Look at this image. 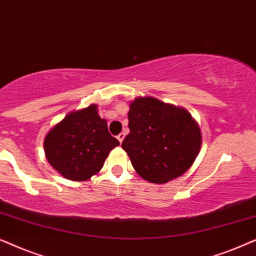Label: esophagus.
I'll return each instance as SVG.
<instances>
[{"instance_id": "obj_1", "label": "esophagus", "mask_w": 256, "mask_h": 256, "mask_svg": "<svg viewBox=\"0 0 256 256\" xmlns=\"http://www.w3.org/2000/svg\"><path fill=\"white\" fill-rule=\"evenodd\" d=\"M124 132H120V134L118 135V140L120 142H122V141H124Z\"/></svg>"}]
</instances>
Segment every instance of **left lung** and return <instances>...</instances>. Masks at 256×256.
Instances as JSON below:
<instances>
[{"label": "left lung", "instance_id": "obj_1", "mask_svg": "<svg viewBox=\"0 0 256 256\" xmlns=\"http://www.w3.org/2000/svg\"><path fill=\"white\" fill-rule=\"evenodd\" d=\"M129 108L130 132L122 148L136 172L156 184L182 176L202 144L200 129L190 113L154 98H138Z\"/></svg>", "mask_w": 256, "mask_h": 256}]
</instances>
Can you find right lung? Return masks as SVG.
<instances>
[{
	"mask_svg": "<svg viewBox=\"0 0 256 256\" xmlns=\"http://www.w3.org/2000/svg\"><path fill=\"white\" fill-rule=\"evenodd\" d=\"M96 104L72 112L48 132V163L71 180H86L99 172L112 149L120 144L98 114Z\"/></svg>",
	"mask_w": 256,
	"mask_h": 256,
	"instance_id": "obj_1",
	"label": "right lung"
}]
</instances>
